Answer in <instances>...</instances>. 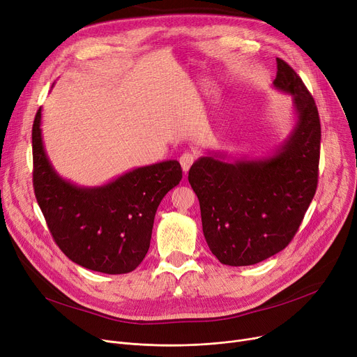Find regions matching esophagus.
<instances>
[{"label":"esophagus","instance_id":"34e87169","mask_svg":"<svg viewBox=\"0 0 357 357\" xmlns=\"http://www.w3.org/2000/svg\"><path fill=\"white\" fill-rule=\"evenodd\" d=\"M198 155L195 152H185L181 158H179V163L182 166V171L186 174L190 171V167L192 166V163L197 160Z\"/></svg>","mask_w":357,"mask_h":357}]
</instances>
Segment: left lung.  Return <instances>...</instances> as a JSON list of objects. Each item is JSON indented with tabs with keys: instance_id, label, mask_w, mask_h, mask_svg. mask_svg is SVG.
<instances>
[{
	"instance_id": "obj_1",
	"label": "left lung",
	"mask_w": 357,
	"mask_h": 357,
	"mask_svg": "<svg viewBox=\"0 0 357 357\" xmlns=\"http://www.w3.org/2000/svg\"><path fill=\"white\" fill-rule=\"evenodd\" d=\"M273 88L292 97L294 124L264 158L208 152L191 166L204 237L222 265L249 266L284 250L295 236L318 182L321 126L311 93L276 58Z\"/></svg>"
}]
</instances>
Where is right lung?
<instances>
[{
	"mask_svg": "<svg viewBox=\"0 0 357 357\" xmlns=\"http://www.w3.org/2000/svg\"><path fill=\"white\" fill-rule=\"evenodd\" d=\"M42 108L33 123V185L56 245L75 264L108 275L135 271L144 259L155 214L182 179L178 160L135 167L100 186L62 178L46 153Z\"/></svg>",
	"mask_w": 357,
	"mask_h": 357,
	"instance_id": "right-lung-1",
	"label": "right lung"
}]
</instances>
